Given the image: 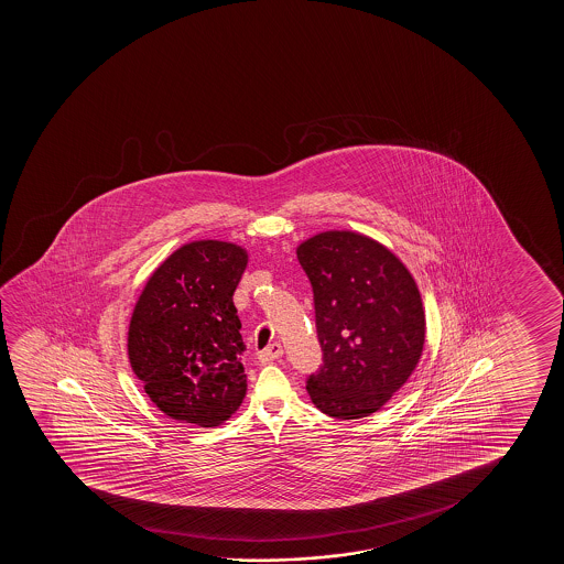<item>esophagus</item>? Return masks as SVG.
I'll use <instances>...</instances> for the list:
<instances>
[{"mask_svg": "<svg viewBox=\"0 0 564 564\" xmlns=\"http://www.w3.org/2000/svg\"><path fill=\"white\" fill-rule=\"evenodd\" d=\"M281 356H283V347L279 343H271L270 347H265L258 352V360L262 364H270L281 358Z\"/></svg>", "mask_w": 564, "mask_h": 564, "instance_id": "34e87169", "label": "esophagus"}]
</instances>
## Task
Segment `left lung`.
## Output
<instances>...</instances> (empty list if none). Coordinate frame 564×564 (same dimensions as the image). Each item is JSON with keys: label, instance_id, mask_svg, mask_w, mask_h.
Segmentation results:
<instances>
[{"label": "left lung", "instance_id": "left-lung-1", "mask_svg": "<svg viewBox=\"0 0 564 564\" xmlns=\"http://www.w3.org/2000/svg\"><path fill=\"white\" fill-rule=\"evenodd\" d=\"M296 256L314 293L324 352L306 378L312 402L327 416H368L406 383L422 356L416 283L397 256L356 232H319Z\"/></svg>", "mask_w": 564, "mask_h": 564}]
</instances>
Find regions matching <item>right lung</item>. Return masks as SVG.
I'll return each instance as SVG.
<instances>
[{"mask_svg": "<svg viewBox=\"0 0 564 564\" xmlns=\"http://www.w3.org/2000/svg\"><path fill=\"white\" fill-rule=\"evenodd\" d=\"M247 262L237 245L198 240L148 279L132 312L129 360L167 416L214 427L245 399L247 345L232 293Z\"/></svg>", "mask_w": 564, "mask_h": 564, "instance_id": "right-lung-1", "label": "right lung"}]
</instances>
